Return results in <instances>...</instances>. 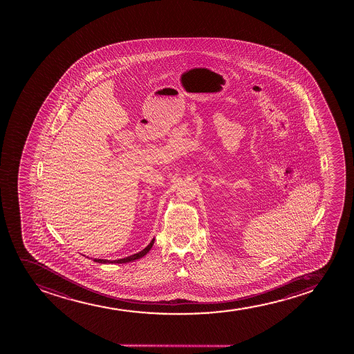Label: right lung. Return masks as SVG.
Wrapping results in <instances>:
<instances>
[{
    "label": "right lung",
    "instance_id": "add662e5",
    "mask_svg": "<svg viewBox=\"0 0 354 354\" xmlns=\"http://www.w3.org/2000/svg\"><path fill=\"white\" fill-rule=\"evenodd\" d=\"M155 243V239L151 241L150 244L147 245V248L142 249V252H137L134 255L131 257H125V259H120V260L110 261V260H102V259H94V262H99V263H127V262H131V261L138 260L140 257H145L147 252H150V249L152 248V245Z\"/></svg>",
    "mask_w": 354,
    "mask_h": 354
}]
</instances>
